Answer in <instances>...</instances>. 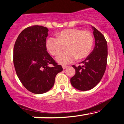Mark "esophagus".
Returning <instances> with one entry per match:
<instances>
[{
  "label": "esophagus",
  "mask_w": 124,
  "mask_h": 124,
  "mask_svg": "<svg viewBox=\"0 0 124 124\" xmlns=\"http://www.w3.org/2000/svg\"><path fill=\"white\" fill-rule=\"evenodd\" d=\"M67 67H68V66H66V65H62V68H63V69H66Z\"/></svg>",
  "instance_id": "34e87169"
}]
</instances>
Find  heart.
Returning <instances> with one entry per match:
<instances>
[{"instance_id":"obj_1","label":"heart","mask_w":124,"mask_h":124,"mask_svg":"<svg viewBox=\"0 0 124 124\" xmlns=\"http://www.w3.org/2000/svg\"><path fill=\"white\" fill-rule=\"evenodd\" d=\"M93 44V36L88 31L78 29H65L60 32L57 38H49L46 48L52 56L59 55L65 49L67 51L57 58L61 64H68L75 59L82 60L90 54Z\"/></svg>"}]
</instances>
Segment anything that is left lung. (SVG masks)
Masks as SVG:
<instances>
[{"mask_svg": "<svg viewBox=\"0 0 124 124\" xmlns=\"http://www.w3.org/2000/svg\"><path fill=\"white\" fill-rule=\"evenodd\" d=\"M95 47L90 55L81 62V65H72L76 73L70 78L72 85L80 91L90 90L96 86L104 76L107 63L108 47L104 36L94 27ZM79 63V64H80Z\"/></svg>", "mask_w": 124, "mask_h": 124, "instance_id": "1", "label": "left lung"}]
</instances>
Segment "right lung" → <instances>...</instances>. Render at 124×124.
Listing matches in <instances>:
<instances>
[{
	"label": "right lung",
	"mask_w": 124,
	"mask_h": 124,
	"mask_svg": "<svg viewBox=\"0 0 124 124\" xmlns=\"http://www.w3.org/2000/svg\"><path fill=\"white\" fill-rule=\"evenodd\" d=\"M47 28L34 25L24 29L16 39L13 48V63L22 85L36 94L52 88L56 75L63 70L47 52Z\"/></svg>",
	"instance_id": "right-lung-1"
}]
</instances>
